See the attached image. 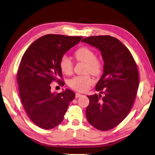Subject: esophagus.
<instances>
[{
  "label": "esophagus",
  "mask_w": 155,
  "mask_h": 155,
  "mask_svg": "<svg viewBox=\"0 0 155 155\" xmlns=\"http://www.w3.org/2000/svg\"><path fill=\"white\" fill-rule=\"evenodd\" d=\"M82 94H78V93H76V94H75V97H77V98H78V97H81V96H82Z\"/></svg>",
  "instance_id": "1"
}]
</instances>
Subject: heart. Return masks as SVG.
<instances>
[{"instance_id":"heart-1","label":"heart","mask_w":155,"mask_h":155,"mask_svg":"<svg viewBox=\"0 0 155 155\" xmlns=\"http://www.w3.org/2000/svg\"><path fill=\"white\" fill-rule=\"evenodd\" d=\"M74 58L77 61L85 63V72H90L95 76L102 73L103 62L100 58L95 57L94 51L87 47H82L74 52ZM60 67L64 74L70 75L73 70V63L70 58L64 55L61 58ZM94 83V80L89 74L76 76L69 81V86L78 91H86Z\"/></svg>"}]
</instances>
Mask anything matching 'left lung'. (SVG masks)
Here are the masks:
<instances>
[{
	"label": "left lung",
	"mask_w": 155,
	"mask_h": 155,
	"mask_svg": "<svg viewBox=\"0 0 155 155\" xmlns=\"http://www.w3.org/2000/svg\"><path fill=\"white\" fill-rule=\"evenodd\" d=\"M82 42L99 49L104 61L103 74L95 86L104 95L87 96V119L98 130L108 131L121 123L133 106L139 86L137 67L129 49L116 38L94 36Z\"/></svg>",
	"instance_id": "8db88e82"
}]
</instances>
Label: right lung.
Segmentation results:
<instances>
[{
  "label": "right lung",
  "instance_id": "add662e5",
  "mask_svg": "<svg viewBox=\"0 0 155 155\" xmlns=\"http://www.w3.org/2000/svg\"><path fill=\"white\" fill-rule=\"evenodd\" d=\"M82 38L45 35L31 44L22 56L17 75L19 96L28 116L39 127L51 129L58 126L74 99V93L68 89L52 93L51 83L56 81L64 85L60 59Z\"/></svg>",
  "mask_w": 155,
  "mask_h": 155
}]
</instances>
